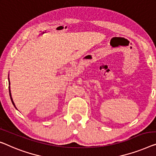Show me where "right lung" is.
<instances>
[{
    "mask_svg": "<svg viewBox=\"0 0 156 156\" xmlns=\"http://www.w3.org/2000/svg\"><path fill=\"white\" fill-rule=\"evenodd\" d=\"M8 81H9V85H10V80H9V76H8ZM9 85V92H10V99H11V101H12V104H13V105L15 106V107L16 108V106H15V103H14V101H13V99H12V95H11V91H10V86Z\"/></svg>",
    "mask_w": 156,
    "mask_h": 156,
    "instance_id": "obj_1",
    "label": "right lung"
}]
</instances>
